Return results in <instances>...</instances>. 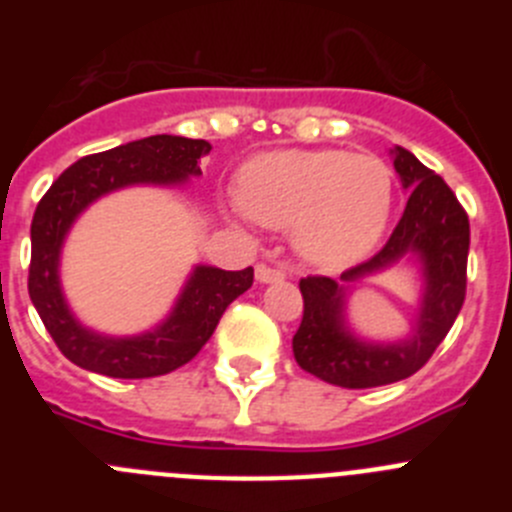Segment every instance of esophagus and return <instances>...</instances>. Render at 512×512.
<instances>
[{
  "label": "esophagus",
  "mask_w": 512,
  "mask_h": 512,
  "mask_svg": "<svg viewBox=\"0 0 512 512\" xmlns=\"http://www.w3.org/2000/svg\"><path fill=\"white\" fill-rule=\"evenodd\" d=\"M287 277V271L282 269V266H271V264H259L256 266V279L259 282H282V279Z\"/></svg>",
  "instance_id": "obj_1"
}]
</instances>
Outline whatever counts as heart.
<instances>
[{
    "mask_svg": "<svg viewBox=\"0 0 512 512\" xmlns=\"http://www.w3.org/2000/svg\"><path fill=\"white\" fill-rule=\"evenodd\" d=\"M392 207V171L382 158L338 148L277 151L241 171L235 210L271 228L292 225L297 251L328 269L364 259Z\"/></svg>",
    "mask_w": 512,
    "mask_h": 512,
    "instance_id": "1",
    "label": "heart"
}]
</instances>
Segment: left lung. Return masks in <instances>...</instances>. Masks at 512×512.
Returning a JSON list of instances; mask_svg holds the SVG:
<instances>
[{"mask_svg":"<svg viewBox=\"0 0 512 512\" xmlns=\"http://www.w3.org/2000/svg\"><path fill=\"white\" fill-rule=\"evenodd\" d=\"M395 169L410 200L400 223L372 259L341 274V282L384 269L405 253L423 261L425 295L413 336L392 346L356 341L343 325V287L330 277L300 279L302 323L292 338L297 364L312 377L346 390H366L413 377L428 364L467 297L469 217L441 176L410 151L395 148Z\"/></svg>","mask_w":512,"mask_h":512,"instance_id":"left-lung-1","label":"left lung"}]
</instances>
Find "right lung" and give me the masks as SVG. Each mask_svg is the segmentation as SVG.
Segmentation results:
<instances>
[{
    "label": "right lung",
    "instance_id": "obj_1",
    "mask_svg": "<svg viewBox=\"0 0 512 512\" xmlns=\"http://www.w3.org/2000/svg\"><path fill=\"white\" fill-rule=\"evenodd\" d=\"M210 153L207 140L182 135H151L112 151L92 153L58 176L43 194L30 225V274L27 292L56 341L58 351L81 369L117 379H146L169 374L210 341L225 307L253 284V269L223 271L197 266L174 312L153 333L135 338H107L81 328L63 302L58 287V251L89 202L128 184H179L200 174V156Z\"/></svg>",
    "mask_w": 512,
    "mask_h": 512
}]
</instances>
